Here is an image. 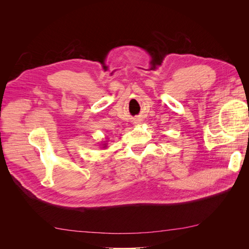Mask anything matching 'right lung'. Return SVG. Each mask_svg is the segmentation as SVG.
I'll use <instances>...</instances> for the list:
<instances>
[{"instance_id":"right-lung-1","label":"right lung","mask_w":249,"mask_h":249,"mask_svg":"<svg viewBox=\"0 0 249 249\" xmlns=\"http://www.w3.org/2000/svg\"><path fill=\"white\" fill-rule=\"evenodd\" d=\"M103 145H106V144H103ZM104 147H106V146H104Z\"/></svg>"}]
</instances>
